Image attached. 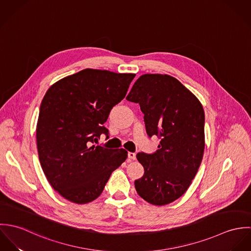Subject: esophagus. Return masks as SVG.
<instances>
[{
  "instance_id": "1",
  "label": "esophagus",
  "mask_w": 251,
  "mask_h": 251,
  "mask_svg": "<svg viewBox=\"0 0 251 251\" xmlns=\"http://www.w3.org/2000/svg\"><path fill=\"white\" fill-rule=\"evenodd\" d=\"M127 156H128V158L129 159H135L136 158V154H135V152H131V151H129L128 153H127Z\"/></svg>"
}]
</instances>
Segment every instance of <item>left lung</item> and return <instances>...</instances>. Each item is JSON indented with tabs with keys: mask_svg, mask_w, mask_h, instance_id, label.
I'll list each match as a JSON object with an SVG mask.
<instances>
[{
	"mask_svg": "<svg viewBox=\"0 0 251 251\" xmlns=\"http://www.w3.org/2000/svg\"><path fill=\"white\" fill-rule=\"evenodd\" d=\"M126 100L140 105L149 137L160 139L155 152L136 154L145 172L134 181L135 189L150 204L172 203L187 190L203 158V106L179 80L167 74H143Z\"/></svg>",
	"mask_w": 251,
	"mask_h": 251,
	"instance_id": "left-lung-1",
	"label": "left lung"
}]
</instances>
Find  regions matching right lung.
Returning <instances> with one entry per match:
<instances>
[{"mask_svg": "<svg viewBox=\"0 0 251 251\" xmlns=\"http://www.w3.org/2000/svg\"><path fill=\"white\" fill-rule=\"evenodd\" d=\"M134 77L86 69L46 92L36 125L38 157L49 183L67 200L86 204L97 199L112 172L126 159L124 149L92 144L102 133L108 135L103 125Z\"/></svg>", "mask_w": 251, "mask_h": 251, "instance_id": "right-lung-1", "label": "right lung"}]
</instances>
